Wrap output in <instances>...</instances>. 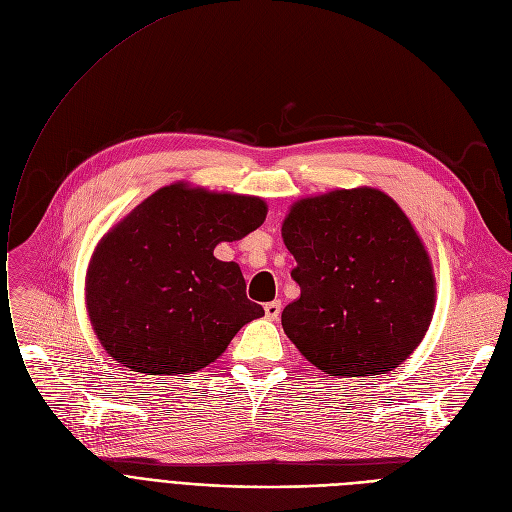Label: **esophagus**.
Masks as SVG:
<instances>
[{"instance_id": "obj_1", "label": "esophagus", "mask_w": 512, "mask_h": 512, "mask_svg": "<svg viewBox=\"0 0 512 512\" xmlns=\"http://www.w3.org/2000/svg\"><path fill=\"white\" fill-rule=\"evenodd\" d=\"M264 314L268 320H277L281 316V302H270L264 306Z\"/></svg>"}]
</instances>
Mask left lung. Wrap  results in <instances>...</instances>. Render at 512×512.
Here are the masks:
<instances>
[{"label": "left lung", "instance_id": "obj_1", "mask_svg": "<svg viewBox=\"0 0 512 512\" xmlns=\"http://www.w3.org/2000/svg\"><path fill=\"white\" fill-rule=\"evenodd\" d=\"M283 242L302 295L285 335L330 376L399 368L434 314L430 256L399 204L380 190H335L291 206Z\"/></svg>", "mask_w": 512, "mask_h": 512}]
</instances>
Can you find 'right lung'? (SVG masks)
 <instances>
[{
    "label": "right lung",
    "mask_w": 512,
    "mask_h": 512,
    "mask_svg": "<svg viewBox=\"0 0 512 512\" xmlns=\"http://www.w3.org/2000/svg\"><path fill=\"white\" fill-rule=\"evenodd\" d=\"M266 219L254 196L173 184L115 225L86 275V308L105 351L134 372L192 374L264 316L235 262L213 256Z\"/></svg>",
    "instance_id": "1"
}]
</instances>
